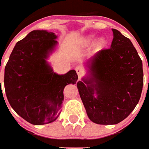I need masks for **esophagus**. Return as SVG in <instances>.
Returning a JSON list of instances; mask_svg holds the SVG:
<instances>
[{
  "label": "esophagus",
  "mask_w": 149,
  "mask_h": 149,
  "mask_svg": "<svg viewBox=\"0 0 149 149\" xmlns=\"http://www.w3.org/2000/svg\"><path fill=\"white\" fill-rule=\"evenodd\" d=\"M75 70H76L77 74H78V76L81 77L83 75V69L81 67V66H78L75 67Z\"/></svg>",
  "instance_id": "1"
}]
</instances>
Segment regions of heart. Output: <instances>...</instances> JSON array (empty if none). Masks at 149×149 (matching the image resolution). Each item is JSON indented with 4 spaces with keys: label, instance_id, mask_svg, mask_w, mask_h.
Listing matches in <instances>:
<instances>
[{
    "label": "heart",
    "instance_id": "b5f03b06",
    "mask_svg": "<svg viewBox=\"0 0 149 149\" xmlns=\"http://www.w3.org/2000/svg\"><path fill=\"white\" fill-rule=\"evenodd\" d=\"M104 43H105V41H104V39H103V38L100 39V42H99V44H100V45H103Z\"/></svg>",
    "mask_w": 149,
    "mask_h": 149
}]
</instances>
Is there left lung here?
<instances>
[{
	"label": "left lung",
	"mask_w": 149,
	"mask_h": 149,
	"mask_svg": "<svg viewBox=\"0 0 149 149\" xmlns=\"http://www.w3.org/2000/svg\"><path fill=\"white\" fill-rule=\"evenodd\" d=\"M112 32L111 48L90 58L91 76L77 83L89 119L104 125L116 124L130 115L144 84L143 64L136 48L120 31Z\"/></svg>",
	"instance_id": "left-lung-1"
}]
</instances>
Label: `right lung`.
Returning <instances> with one entry per match:
<instances>
[{
	"mask_svg": "<svg viewBox=\"0 0 149 149\" xmlns=\"http://www.w3.org/2000/svg\"><path fill=\"white\" fill-rule=\"evenodd\" d=\"M54 33L33 30L17 42L5 68V90L10 106L34 125L55 121L64 100L63 90L75 84L78 74L53 71L46 58L58 44Z\"/></svg>",
	"mask_w": 149,
	"mask_h": 149,
	"instance_id": "1",
	"label": "right lung"
}]
</instances>
